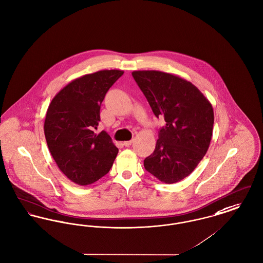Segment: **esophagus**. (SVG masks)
Listing matches in <instances>:
<instances>
[{"mask_svg":"<svg viewBox=\"0 0 263 263\" xmlns=\"http://www.w3.org/2000/svg\"><path fill=\"white\" fill-rule=\"evenodd\" d=\"M132 140H130V141H125V142H123V145L125 146V147H129L131 144H132Z\"/></svg>","mask_w":263,"mask_h":263,"instance_id":"obj_1","label":"esophagus"}]
</instances>
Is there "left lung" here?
<instances>
[{"label":"left lung","instance_id":"1","mask_svg":"<svg viewBox=\"0 0 263 263\" xmlns=\"http://www.w3.org/2000/svg\"><path fill=\"white\" fill-rule=\"evenodd\" d=\"M132 76L156 117L166 121L144 167L163 183L180 182L196 169L210 147L213 106L184 78L158 70H136Z\"/></svg>","mask_w":263,"mask_h":263}]
</instances>
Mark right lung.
<instances>
[{
  "instance_id": "right-lung-1",
  "label": "right lung",
  "mask_w": 263,
  "mask_h": 263,
  "mask_svg": "<svg viewBox=\"0 0 263 263\" xmlns=\"http://www.w3.org/2000/svg\"><path fill=\"white\" fill-rule=\"evenodd\" d=\"M123 70H100L77 78L58 93L44 125L49 152L60 170L78 185H90L105 176L118 148L105 131L94 132L100 105Z\"/></svg>"
}]
</instances>
